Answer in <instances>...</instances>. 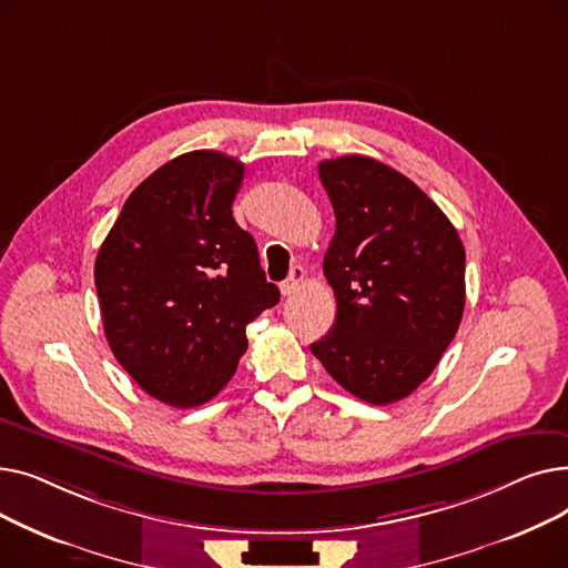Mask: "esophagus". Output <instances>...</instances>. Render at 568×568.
<instances>
[{
	"mask_svg": "<svg viewBox=\"0 0 568 568\" xmlns=\"http://www.w3.org/2000/svg\"><path fill=\"white\" fill-rule=\"evenodd\" d=\"M304 281H306V272H304V266H292L290 268V276L281 283V292L285 294V296H290V294H294V292H300L302 290V285H304Z\"/></svg>",
	"mask_w": 568,
	"mask_h": 568,
	"instance_id": "1",
	"label": "esophagus"
}]
</instances>
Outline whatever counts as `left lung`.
Returning <instances> with one entry per match:
<instances>
[{"mask_svg":"<svg viewBox=\"0 0 568 568\" xmlns=\"http://www.w3.org/2000/svg\"><path fill=\"white\" fill-rule=\"evenodd\" d=\"M336 232L324 276L332 332L311 345L343 389L373 405L409 396L439 364L465 308V248L442 209L368 156L317 165Z\"/></svg>","mask_w":568,"mask_h":568,"instance_id":"left-lung-1","label":"left lung"}]
</instances>
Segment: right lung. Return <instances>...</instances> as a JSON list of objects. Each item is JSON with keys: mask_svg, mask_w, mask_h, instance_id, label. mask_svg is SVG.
<instances>
[{"mask_svg": "<svg viewBox=\"0 0 568 568\" xmlns=\"http://www.w3.org/2000/svg\"><path fill=\"white\" fill-rule=\"evenodd\" d=\"M244 163L212 149L168 161L129 195L94 264L108 345L172 407L212 400L278 304L255 239L232 219Z\"/></svg>", "mask_w": 568, "mask_h": 568, "instance_id": "right-lung-1", "label": "right lung"}]
</instances>
